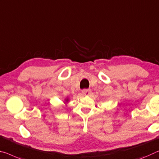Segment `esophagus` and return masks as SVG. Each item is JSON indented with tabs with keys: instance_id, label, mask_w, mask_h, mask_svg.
I'll return each instance as SVG.
<instances>
[{
	"instance_id": "34e87169",
	"label": "esophagus",
	"mask_w": 159,
	"mask_h": 159,
	"mask_svg": "<svg viewBox=\"0 0 159 159\" xmlns=\"http://www.w3.org/2000/svg\"><path fill=\"white\" fill-rule=\"evenodd\" d=\"M91 93V90L90 89H83L82 90V94L84 95H89Z\"/></svg>"
}]
</instances>
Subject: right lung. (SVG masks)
Masks as SVG:
<instances>
[{
    "label": "right lung",
    "instance_id": "obj_1",
    "mask_svg": "<svg viewBox=\"0 0 159 159\" xmlns=\"http://www.w3.org/2000/svg\"><path fill=\"white\" fill-rule=\"evenodd\" d=\"M70 100H69V99L68 98H65V104H66V103H67L68 102H69Z\"/></svg>",
    "mask_w": 159,
    "mask_h": 159
}]
</instances>
